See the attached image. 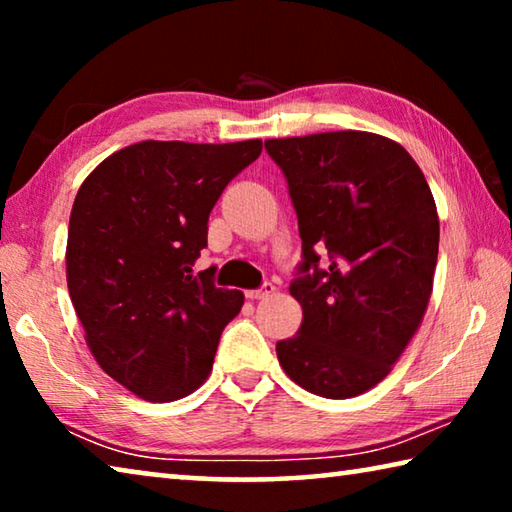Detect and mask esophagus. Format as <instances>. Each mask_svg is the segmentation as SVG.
Segmentation results:
<instances>
[{
    "mask_svg": "<svg viewBox=\"0 0 512 512\" xmlns=\"http://www.w3.org/2000/svg\"><path fill=\"white\" fill-rule=\"evenodd\" d=\"M275 291V287L271 282H264L262 287L259 289H250V291H246V298H250V300H262V298H268L271 296V293Z\"/></svg>",
    "mask_w": 512,
    "mask_h": 512,
    "instance_id": "1",
    "label": "esophagus"
}]
</instances>
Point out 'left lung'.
<instances>
[{"label":"left lung","mask_w":512,"mask_h":512,"mask_svg":"<svg viewBox=\"0 0 512 512\" xmlns=\"http://www.w3.org/2000/svg\"><path fill=\"white\" fill-rule=\"evenodd\" d=\"M287 178L302 259L296 336L277 341L305 391L348 400L379 384L422 323L438 259V212L418 164L375 133L266 140Z\"/></svg>","instance_id":"1"}]
</instances>
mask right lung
I'll use <instances>...</instances> for the list:
<instances>
[{"instance_id":"obj_1","label":"right lung","mask_w":512,"mask_h":512,"mask_svg":"<svg viewBox=\"0 0 512 512\" xmlns=\"http://www.w3.org/2000/svg\"><path fill=\"white\" fill-rule=\"evenodd\" d=\"M259 153L262 140H146L103 160L74 198L69 298L99 366L142 400L194 393L244 305L241 291L216 287V266H192L212 207Z\"/></svg>"}]
</instances>
